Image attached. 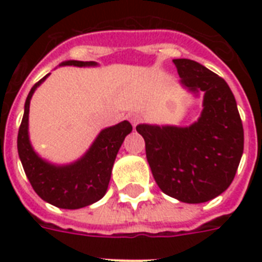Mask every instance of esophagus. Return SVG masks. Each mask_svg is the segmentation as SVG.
Masks as SVG:
<instances>
[{
  "mask_svg": "<svg viewBox=\"0 0 262 262\" xmlns=\"http://www.w3.org/2000/svg\"><path fill=\"white\" fill-rule=\"evenodd\" d=\"M129 121H130L133 126H136V125L141 121V117H140L139 114H132L129 115Z\"/></svg>",
  "mask_w": 262,
  "mask_h": 262,
  "instance_id": "1",
  "label": "esophagus"
}]
</instances>
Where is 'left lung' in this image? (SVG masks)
Wrapping results in <instances>:
<instances>
[{"label":"left lung","mask_w":262,"mask_h":262,"mask_svg":"<svg viewBox=\"0 0 262 262\" xmlns=\"http://www.w3.org/2000/svg\"><path fill=\"white\" fill-rule=\"evenodd\" d=\"M179 84L203 111L189 126L140 123L145 154L160 190L187 204L215 199L231 185L244 154V126L234 95L222 77L186 58L174 59Z\"/></svg>","instance_id":"8db88e82"}]
</instances>
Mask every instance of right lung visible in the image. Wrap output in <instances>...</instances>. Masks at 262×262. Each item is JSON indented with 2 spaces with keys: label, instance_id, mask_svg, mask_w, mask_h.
Instances as JSON below:
<instances>
[{
  "label": "right lung",
  "instance_id": "right-lung-1",
  "mask_svg": "<svg viewBox=\"0 0 262 262\" xmlns=\"http://www.w3.org/2000/svg\"><path fill=\"white\" fill-rule=\"evenodd\" d=\"M59 67H98V62L72 59L59 63ZM49 75L31 88L26 99L24 115L17 136L18 158L27 178L40 199L62 209H79L96 203L106 194L117 154L133 127L127 121H122L103 129L88 151L73 163L54 164L45 160L35 152L30 141L28 114L35 90Z\"/></svg>",
  "mask_w": 262,
  "mask_h": 262
}]
</instances>
